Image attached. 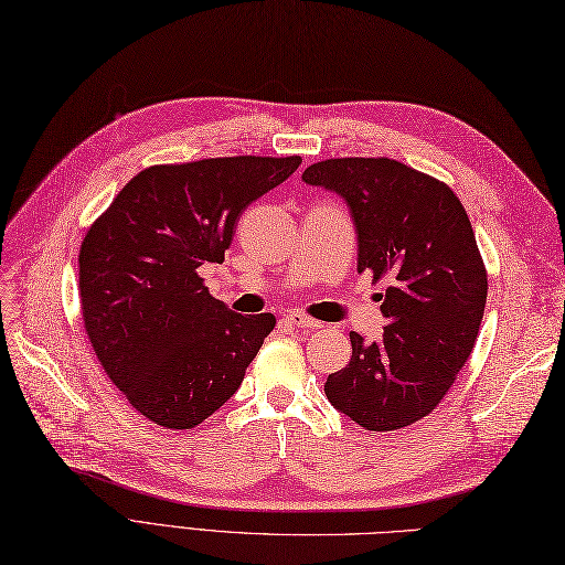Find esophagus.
Instances as JSON below:
<instances>
[{
    "label": "esophagus",
    "instance_id": "esophagus-1",
    "mask_svg": "<svg viewBox=\"0 0 565 565\" xmlns=\"http://www.w3.org/2000/svg\"><path fill=\"white\" fill-rule=\"evenodd\" d=\"M289 324H295V328H299V330H320L322 324L318 322V320H313V318H309V316H303V313H289L287 318H285Z\"/></svg>",
    "mask_w": 565,
    "mask_h": 565
}]
</instances>
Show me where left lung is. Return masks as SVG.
<instances>
[{
  "mask_svg": "<svg viewBox=\"0 0 565 565\" xmlns=\"http://www.w3.org/2000/svg\"><path fill=\"white\" fill-rule=\"evenodd\" d=\"M301 179L347 200L358 273L386 280L384 337L351 332V361L324 382L328 401L367 431L434 413L473 351L488 276L471 221L450 185L388 158H334Z\"/></svg>",
  "mask_w": 565,
  "mask_h": 565,
  "instance_id": "obj_1",
  "label": "left lung"
}]
</instances>
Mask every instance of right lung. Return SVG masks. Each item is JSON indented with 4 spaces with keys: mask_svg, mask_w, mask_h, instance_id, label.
Wrapping results in <instances>:
<instances>
[{
    "mask_svg": "<svg viewBox=\"0 0 565 565\" xmlns=\"http://www.w3.org/2000/svg\"><path fill=\"white\" fill-rule=\"evenodd\" d=\"M299 164V156H237L148 167L84 235V330L146 419L193 429L243 384L276 316L231 311L200 268L224 262L241 214Z\"/></svg>",
    "mask_w": 565,
    "mask_h": 565,
    "instance_id": "add662e5",
    "label": "right lung"
}]
</instances>
